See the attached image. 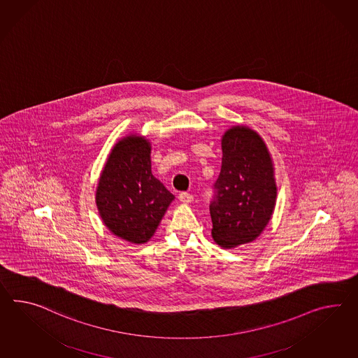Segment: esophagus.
I'll list each match as a JSON object with an SVG mask.
<instances>
[{
	"label": "esophagus",
	"instance_id": "34e87169",
	"mask_svg": "<svg viewBox=\"0 0 358 358\" xmlns=\"http://www.w3.org/2000/svg\"><path fill=\"white\" fill-rule=\"evenodd\" d=\"M178 199L182 201V203H192L194 201V196H192V194H190V192H180Z\"/></svg>",
	"mask_w": 358,
	"mask_h": 358
}]
</instances>
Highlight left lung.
I'll return each instance as SVG.
<instances>
[{"label":"left lung","mask_w":358,"mask_h":358,"mask_svg":"<svg viewBox=\"0 0 358 358\" xmlns=\"http://www.w3.org/2000/svg\"><path fill=\"white\" fill-rule=\"evenodd\" d=\"M212 236L224 248L252 242L274 210L271 157L257 133L236 127L222 137L221 171L212 185Z\"/></svg>","instance_id":"8db88e82"}]
</instances>
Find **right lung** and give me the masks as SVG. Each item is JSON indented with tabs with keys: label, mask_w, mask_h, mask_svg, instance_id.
Here are the masks:
<instances>
[{
	"label": "right lung",
	"mask_w": 358,
	"mask_h": 358,
	"mask_svg": "<svg viewBox=\"0 0 358 358\" xmlns=\"http://www.w3.org/2000/svg\"><path fill=\"white\" fill-rule=\"evenodd\" d=\"M150 150L143 138L119 141L96 189V206L106 227L131 243L148 242L173 201L152 176Z\"/></svg>",
	"instance_id": "1"
}]
</instances>
